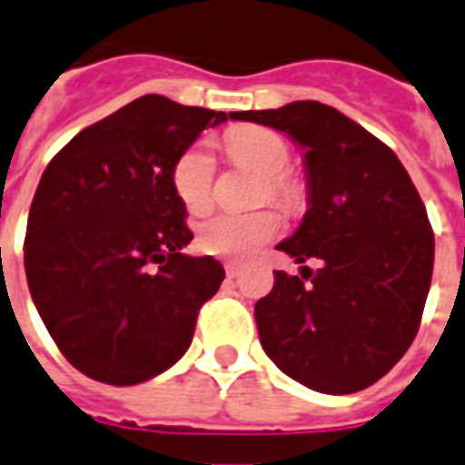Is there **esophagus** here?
I'll return each mask as SVG.
<instances>
[{"label":"esophagus","instance_id":"1","mask_svg":"<svg viewBox=\"0 0 465 465\" xmlns=\"http://www.w3.org/2000/svg\"><path fill=\"white\" fill-rule=\"evenodd\" d=\"M225 274H228L230 279H237V277H240V274H242V267H240V264H232V262H230V264H225Z\"/></svg>","mask_w":465,"mask_h":465}]
</instances>
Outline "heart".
Segmentation results:
<instances>
[{"instance_id":"obj_1","label":"heart","mask_w":465,"mask_h":465,"mask_svg":"<svg viewBox=\"0 0 465 465\" xmlns=\"http://www.w3.org/2000/svg\"><path fill=\"white\" fill-rule=\"evenodd\" d=\"M225 152L237 166L252 171L264 179V193L272 201L289 205L294 201V188L284 179L292 153L289 144L277 132L262 127L230 129L225 139ZM213 179L215 162L203 144H193L181 153L173 163V188L191 213H203L213 201ZM282 230L277 213L260 211L250 215L215 213L205 218L198 228V242L203 252L220 260H250L262 247L272 242Z\"/></svg>"}]
</instances>
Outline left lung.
<instances>
[{
  "instance_id": "obj_1",
  "label": "left lung",
  "mask_w": 465,
  "mask_h": 465,
  "mask_svg": "<svg viewBox=\"0 0 465 465\" xmlns=\"http://www.w3.org/2000/svg\"><path fill=\"white\" fill-rule=\"evenodd\" d=\"M235 120L302 146L309 208L277 250L299 264L321 260L302 277L277 272L254 303L262 348L316 392L365 390L417 336L434 270L427 208L392 149L336 107L299 100Z\"/></svg>"
}]
</instances>
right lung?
<instances>
[{
	"label": "right lung",
	"instance_id": "obj_1",
	"mask_svg": "<svg viewBox=\"0 0 465 465\" xmlns=\"http://www.w3.org/2000/svg\"><path fill=\"white\" fill-rule=\"evenodd\" d=\"M237 113L137 97L55 153L29 211L31 299L73 368L137 385L188 351L198 312L225 270L181 250L193 240L173 163Z\"/></svg>",
	"mask_w": 465,
	"mask_h": 465
}]
</instances>
